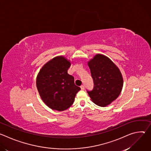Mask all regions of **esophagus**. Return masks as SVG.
Instances as JSON below:
<instances>
[{"mask_svg":"<svg viewBox=\"0 0 151 151\" xmlns=\"http://www.w3.org/2000/svg\"><path fill=\"white\" fill-rule=\"evenodd\" d=\"M81 89L82 90H84V89H85V86H84V85H81Z\"/></svg>","mask_w":151,"mask_h":151,"instance_id":"34e87169","label":"esophagus"}]
</instances>
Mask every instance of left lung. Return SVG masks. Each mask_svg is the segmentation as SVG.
Listing matches in <instances>:
<instances>
[{
    "label": "left lung",
    "mask_w": 151,
    "mask_h": 151,
    "mask_svg": "<svg viewBox=\"0 0 151 151\" xmlns=\"http://www.w3.org/2000/svg\"><path fill=\"white\" fill-rule=\"evenodd\" d=\"M94 87L88 91L91 100L97 105L105 107L120 94L123 78L116 64L104 55L97 54L88 61Z\"/></svg>",
    "instance_id": "8db88e82"
}]
</instances>
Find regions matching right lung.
<instances>
[{"mask_svg": "<svg viewBox=\"0 0 151 151\" xmlns=\"http://www.w3.org/2000/svg\"><path fill=\"white\" fill-rule=\"evenodd\" d=\"M71 62L63 55L57 56L45 64L36 78V87L45 104L52 110L63 111L74 102L81 90L74 78L68 74Z\"/></svg>", "mask_w": 151, "mask_h": 151, "instance_id": "1", "label": "right lung"}]
</instances>
